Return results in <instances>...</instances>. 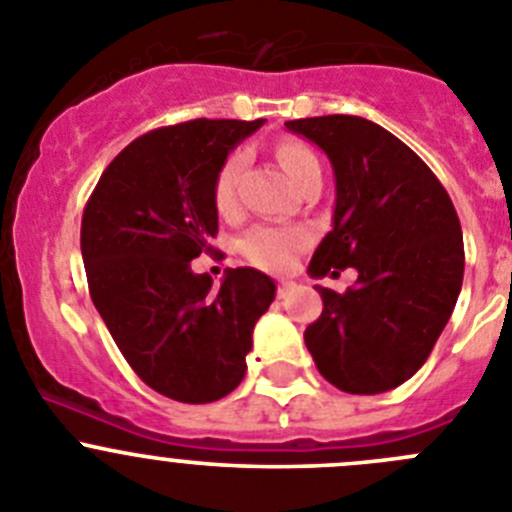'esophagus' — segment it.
<instances>
[{
    "mask_svg": "<svg viewBox=\"0 0 512 512\" xmlns=\"http://www.w3.org/2000/svg\"><path fill=\"white\" fill-rule=\"evenodd\" d=\"M294 287H297V284H294V281H289V279H281L279 284H276V294H279V297H287V294L292 292Z\"/></svg>",
    "mask_w": 512,
    "mask_h": 512,
    "instance_id": "1",
    "label": "esophagus"
}]
</instances>
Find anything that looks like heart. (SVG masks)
I'll list each match as a JSON object with an SVG mask.
<instances>
[{"instance_id":"heart-1","label":"heart","mask_w":512,"mask_h":512,"mask_svg":"<svg viewBox=\"0 0 512 512\" xmlns=\"http://www.w3.org/2000/svg\"><path fill=\"white\" fill-rule=\"evenodd\" d=\"M276 159L289 175V180L297 185L302 177H307L312 170H320V159L304 142L287 139L276 147ZM241 154H231L215 172L213 180V205L218 213L228 215L238 205V175H241ZM309 243V236L299 228H287V225H259L253 228L241 241V251L251 264L266 271H284L292 266L297 253L304 251Z\"/></svg>"}]
</instances>
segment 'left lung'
<instances>
[{"label": "left lung", "instance_id": "1", "mask_svg": "<svg viewBox=\"0 0 512 512\" xmlns=\"http://www.w3.org/2000/svg\"><path fill=\"white\" fill-rule=\"evenodd\" d=\"M287 129L317 144L335 172L332 231L309 274L358 271L345 294L317 287L325 309L304 330L307 350L340 391H391L426 363L457 304V210L424 159L373 121L332 114L287 121Z\"/></svg>", "mask_w": 512, "mask_h": 512}]
</instances>
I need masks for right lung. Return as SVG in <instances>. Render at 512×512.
I'll list each match as a JSON object with an SVG mask.
<instances>
[{
	"label": "right lung",
	"mask_w": 512,
	"mask_h": 512,
	"mask_svg": "<svg viewBox=\"0 0 512 512\" xmlns=\"http://www.w3.org/2000/svg\"><path fill=\"white\" fill-rule=\"evenodd\" d=\"M264 119H192L134 139L103 170L81 223L88 289L126 363L162 396L210 403L246 375L253 325L276 284L228 269L213 287L190 261L213 251V180Z\"/></svg>",
	"instance_id": "add662e5"
}]
</instances>
